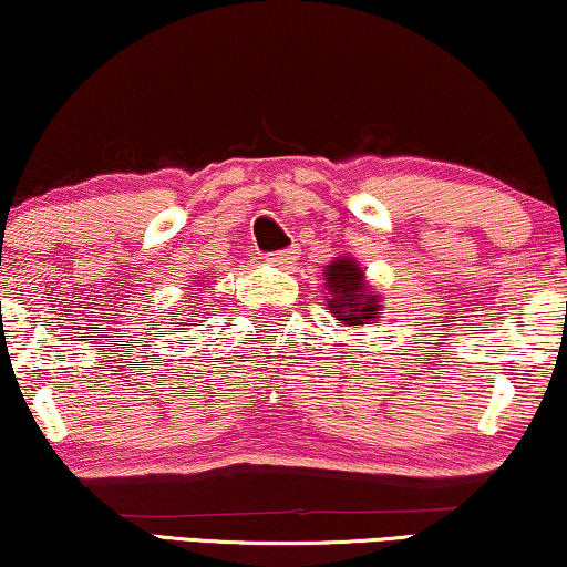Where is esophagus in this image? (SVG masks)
<instances>
[{"label":"esophagus","mask_w":567,"mask_h":567,"mask_svg":"<svg viewBox=\"0 0 567 567\" xmlns=\"http://www.w3.org/2000/svg\"><path fill=\"white\" fill-rule=\"evenodd\" d=\"M266 260L270 266H278V268H289L293 262L299 260V250L297 247H289V250H278V252H270L266 255Z\"/></svg>","instance_id":"esophagus-1"}]
</instances>
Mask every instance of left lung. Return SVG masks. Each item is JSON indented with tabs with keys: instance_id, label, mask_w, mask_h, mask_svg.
<instances>
[{
	"instance_id": "obj_1",
	"label": "left lung",
	"mask_w": 567,
	"mask_h": 567,
	"mask_svg": "<svg viewBox=\"0 0 567 567\" xmlns=\"http://www.w3.org/2000/svg\"><path fill=\"white\" fill-rule=\"evenodd\" d=\"M324 291L328 309L343 328L374 324L384 315L382 297L371 289L367 274L351 255H340L324 268Z\"/></svg>"
}]
</instances>
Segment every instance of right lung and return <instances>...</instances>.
Segmentation results:
<instances>
[{
	"instance_id": "add662e5",
	"label": "right lung",
	"mask_w": 567,
	"mask_h": 567,
	"mask_svg": "<svg viewBox=\"0 0 567 567\" xmlns=\"http://www.w3.org/2000/svg\"><path fill=\"white\" fill-rule=\"evenodd\" d=\"M169 315H175V312H169ZM173 324H175V328H177V330H181V324H183V322H173ZM183 330H185V328H183Z\"/></svg>"
}]
</instances>
